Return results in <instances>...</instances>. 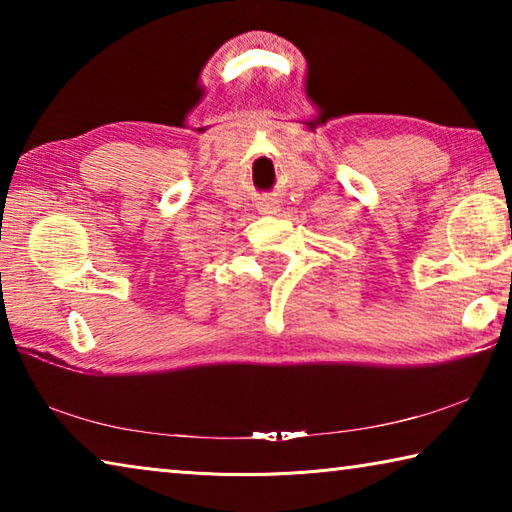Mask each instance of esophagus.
I'll use <instances>...</instances> for the list:
<instances>
[{"label": "esophagus", "mask_w": 512, "mask_h": 512, "mask_svg": "<svg viewBox=\"0 0 512 512\" xmlns=\"http://www.w3.org/2000/svg\"><path fill=\"white\" fill-rule=\"evenodd\" d=\"M259 212H262V214H277V212H280V205H277V201H273V198H266V201L259 203Z\"/></svg>", "instance_id": "obj_1"}]
</instances>
